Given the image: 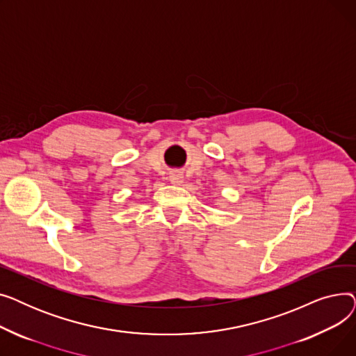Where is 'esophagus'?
Returning <instances> with one entry per match:
<instances>
[{
    "mask_svg": "<svg viewBox=\"0 0 356 356\" xmlns=\"http://www.w3.org/2000/svg\"><path fill=\"white\" fill-rule=\"evenodd\" d=\"M168 179H170V181L173 184H181L183 183V175L180 172H173L170 173V176H168Z\"/></svg>",
    "mask_w": 356,
    "mask_h": 356,
    "instance_id": "1",
    "label": "esophagus"
}]
</instances>
